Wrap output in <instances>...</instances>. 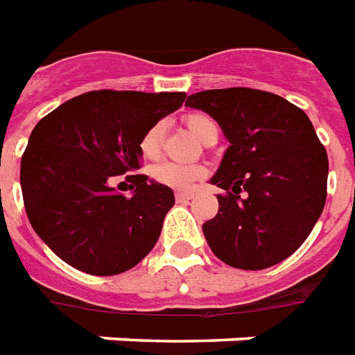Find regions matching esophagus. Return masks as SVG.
<instances>
[{"label": "esophagus", "instance_id": "1", "mask_svg": "<svg viewBox=\"0 0 355 355\" xmlns=\"http://www.w3.org/2000/svg\"><path fill=\"white\" fill-rule=\"evenodd\" d=\"M191 198H193V193H181V191L175 193V200H178V202H187Z\"/></svg>", "mask_w": 355, "mask_h": 355}]
</instances>
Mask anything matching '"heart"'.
<instances>
[{"label":"heart","instance_id":"heart-1","mask_svg":"<svg viewBox=\"0 0 355 355\" xmlns=\"http://www.w3.org/2000/svg\"><path fill=\"white\" fill-rule=\"evenodd\" d=\"M185 124L189 130L195 134L196 138L204 141L209 134L217 132V124L214 119L195 113L185 119ZM162 124H153L151 128H147L146 134L139 139V153L141 157L147 160L157 159L160 155V146H162ZM204 175V166L200 164H178V162H160L151 170V178L159 185L170 189H180V191H187L196 180H200Z\"/></svg>","mask_w":355,"mask_h":355}]
</instances>
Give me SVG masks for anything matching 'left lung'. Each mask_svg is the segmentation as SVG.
Segmentation results:
<instances>
[{
    "label": "left lung",
    "instance_id": "obj_1",
    "mask_svg": "<svg viewBox=\"0 0 355 355\" xmlns=\"http://www.w3.org/2000/svg\"><path fill=\"white\" fill-rule=\"evenodd\" d=\"M187 107L216 119L227 147L211 183L219 211L202 225L216 257L242 270L287 259L309 238L327 196L329 160L306 113L272 92L216 89Z\"/></svg>",
    "mask_w": 355,
    "mask_h": 355
}]
</instances>
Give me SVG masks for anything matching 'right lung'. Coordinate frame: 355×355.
Segmentation results:
<instances>
[{"label": "right lung", "instance_id": "1", "mask_svg": "<svg viewBox=\"0 0 355 355\" xmlns=\"http://www.w3.org/2000/svg\"><path fill=\"white\" fill-rule=\"evenodd\" d=\"M185 92L92 90L43 117L20 162L24 208L62 261L94 276L130 270L151 252L174 191L126 175L132 196L111 185L138 170L139 139L185 102Z\"/></svg>", "mask_w": 355, "mask_h": 355}]
</instances>
